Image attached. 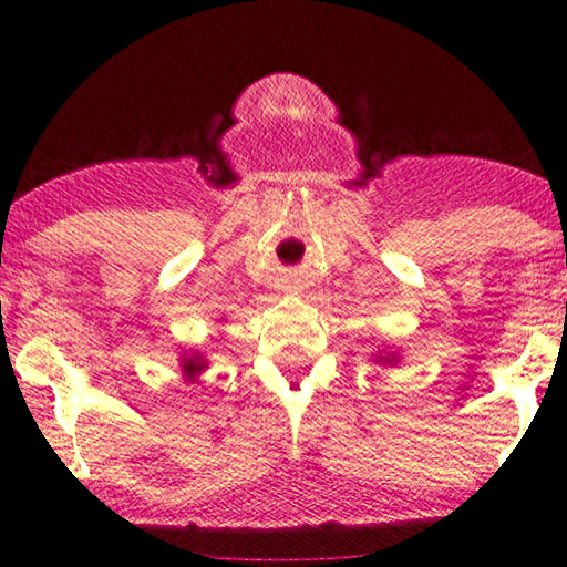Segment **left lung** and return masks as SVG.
Listing matches in <instances>:
<instances>
[{
	"label": "left lung",
	"instance_id": "obj_1",
	"mask_svg": "<svg viewBox=\"0 0 567 567\" xmlns=\"http://www.w3.org/2000/svg\"><path fill=\"white\" fill-rule=\"evenodd\" d=\"M382 359V362H385V364H395V362H399V359H395V354L393 357H380Z\"/></svg>",
	"mask_w": 567,
	"mask_h": 567
}]
</instances>
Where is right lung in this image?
Listing matches in <instances>:
<instances>
[{
    "mask_svg": "<svg viewBox=\"0 0 567 567\" xmlns=\"http://www.w3.org/2000/svg\"><path fill=\"white\" fill-rule=\"evenodd\" d=\"M205 367H208V362H205V359L200 357V354H193V357H185L182 359V372L187 374L189 380H195L197 374H200Z\"/></svg>",
    "mask_w": 567,
    "mask_h": 567,
    "instance_id": "1",
    "label": "right lung"
}]
</instances>
